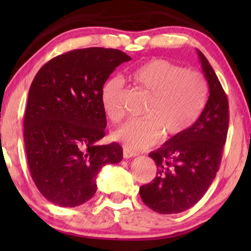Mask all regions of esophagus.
Returning <instances> with one entry per match:
<instances>
[{"label": "esophagus", "instance_id": "34e87169", "mask_svg": "<svg viewBox=\"0 0 251 251\" xmlns=\"http://www.w3.org/2000/svg\"><path fill=\"white\" fill-rule=\"evenodd\" d=\"M137 155H138V153L133 152V151H130L128 149L123 150V157H125V159H129V157H133Z\"/></svg>", "mask_w": 251, "mask_h": 251}]
</instances>
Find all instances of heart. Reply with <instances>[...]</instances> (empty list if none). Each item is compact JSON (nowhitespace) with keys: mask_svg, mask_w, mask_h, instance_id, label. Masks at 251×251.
Here are the masks:
<instances>
[{"mask_svg":"<svg viewBox=\"0 0 251 251\" xmlns=\"http://www.w3.org/2000/svg\"><path fill=\"white\" fill-rule=\"evenodd\" d=\"M130 80L150 97L142 121H128L113 132L126 149L139 151L164 138L178 137L195 122L207 99V83L198 72L162 58L144 61L130 72ZM123 82L108 78L100 89V104L106 118L118 122L123 116Z\"/></svg>","mask_w":251,"mask_h":251,"instance_id":"1","label":"heart"}]
</instances>
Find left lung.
Listing matches in <instances>:
<instances>
[{
	"mask_svg": "<svg viewBox=\"0 0 251 251\" xmlns=\"http://www.w3.org/2000/svg\"><path fill=\"white\" fill-rule=\"evenodd\" d=\"M209 85V97L199 119L183 135L151 152L156 177L139 188L147 207L159 214L183 212L200 201L219 169L228 130V101L207 58L197 50Z\"/></svg>",
	"mask_w": 251,
	"mask_h": 251,
	"instance_id": "obj_1",
	"label": "left lung"
}]
</instances>
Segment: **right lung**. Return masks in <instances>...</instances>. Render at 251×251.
<instances>
[{"mask_svg": "<svg viewBox=\"0 0 251 251\" xmlns=\"http://www.w3.org/2000/svg\"><path fill=\"white\" fill-rule=\"evenodd\" d=\"M129 60L116 49L72 50L48 61L34 77L24 142L30 176L53 204L76 207L90 200L101 168L122 160L118 143L98 144L106 133L100 89Z\"/></svg>", "mask_w": 251, "mask_h": 251, "instance_id": "right-lung-1", "label": "right lung"}]
</instances>
